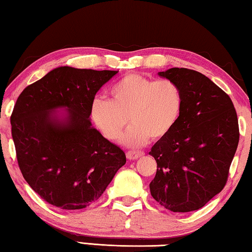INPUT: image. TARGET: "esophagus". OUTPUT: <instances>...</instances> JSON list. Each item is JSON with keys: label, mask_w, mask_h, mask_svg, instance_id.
<instances>
[{"label": "esophagus", "mask_w": 252, "mask_h": 252, "mask_svg": "<svg viewBox=\"0 0 252 252\" xmlns=\"http://www.w3.org/2000/svg\"><path fill=\"white\" fill-rule=\"evenodd\" d=\"M144 156V152L141 151H127L126 152V158L129 160H136L139 158H142Z\"/></svg>", "instance_id": "esophagus-1"}]
</instances>
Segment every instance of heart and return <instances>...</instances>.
<instances>
[{"label":"heart","instance_id":"b5f03b06","mask_svg":"<svg viewBox=\"0 0 252 252\" xmlns=\"http://www.w3.org/2000/svg\"><path fill=\"white\" fill-rule=\"evenodd\" d=\"M110 99L92 102L91 117L106 139L120 138L127 122L132 123L122 139L126 147L146 144L172 131L180 118L183 94L172 80H153L141 74H127L109 91Z\"/></svg>","mask_w":252,"mask_h":252}]
</instances>
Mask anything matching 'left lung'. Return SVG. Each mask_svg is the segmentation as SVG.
I'll list each match as a JSON object with an SVG mask.
<instances>
[{
  "label": "left lung",
  "instance_id": "8db88e82",
  "mask_svg": "<svg viewBox=\"0 0 252 252\" xmlns=\"http://www.w3.org/2000/svg\"><path fill=\"white\" fill-rule=\"evenodd\" d=\"M180 87L183 106L172 131L152 147L157 161L151 195L173 212L202 208L227 183L239 143L237 112L229 95L200 72H159Z\"/></svg>",
  "mask_w": 252,
  "mask_h": 252
}]
</instances>
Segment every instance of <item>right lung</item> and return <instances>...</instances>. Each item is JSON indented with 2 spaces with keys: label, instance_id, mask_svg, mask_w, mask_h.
Segmentation results:
<instances>
[{
  "label": "right lung",
  "instance_id": "1",
  "mask_svg": "<svg viewBox=\"0 0 252 252\" xmlns=\"http://www.w3.org/2000/svg\"><path fill=\"white\" fill-rule=\"evenodd\" d=\"M118 72L60 66L16 100L11 126L20 170L52 206L65 210L90 206L126 164V153L90 120L96 92ZM58 108L68 113H52Z\"/></svg>",
  "mask_w": 252,
  "mask_h": 252
}]
</instances>
